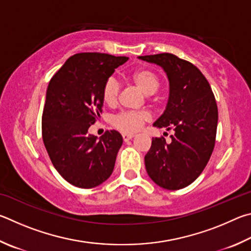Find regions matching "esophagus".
<instances>
[{
  "label": "esophagus",
  "mask_w": 251,
  "mask_h": 251,
  "mask_svg": "<svg viewBox=\"0 0 251 251\" xmlns=\"http://www.w3.org/2000/svg\"><path fill=\"white\" fill-rule=\"evenodd\" d=\"M133 137H134V134H129V133H123L122 134L123 141H125V142H128L129 140H131Z\"/></svg>",
  "instance_id": "esophagus-1"
}]
</instances>
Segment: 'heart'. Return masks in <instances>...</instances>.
<instances>
[{
	"instance_id": "1",
	"label": "heart",
	"mask_w": 251,
	"mask_h": 251,
	"mask_svg": "<svg viewBox=\"0 0 251 251\" xmlns=\"http://www.w3.org/2000/svg\"><path fill=\"white\" fill-rule=\"evenodd\" d=\"M132 80L144 95L155 94L160 87L156 75L149 69H140L132 75ZM119 82L116 78L110 77L102 89V99L107 104H113L119 94ZM149 120L146 112H121L112 118V125L125 133H134Z\"/></svg>"
}]
</instances>
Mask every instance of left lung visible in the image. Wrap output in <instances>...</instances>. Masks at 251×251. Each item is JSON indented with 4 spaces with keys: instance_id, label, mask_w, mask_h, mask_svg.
Returning <instances> with one entry per match:
<instances>
[{
    "instance_id": "obj_1",
    "label": "left lung",
    "mask_w": 251,
    "mask_h": 251,
    "mask_svg": "<svg viewBox=\"0 0 251 251\" xmlns=\"http://www.w3.org/2000/svg\"><path fill=\"white\" fill-rule=\"evenodd\" d=\"M155 64L169 79V100L156 128L172 129V141L153 138L144 156L149 176L165 190L190 185L203 172L212 155L216 139L218 110L207 79L190 61L169 52L139 56Z\"/></svg>"
}]
</instances>
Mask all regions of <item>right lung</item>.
Here are the masks:
<instances>
[{
  "mask_svg": "<svg viewBox=\"0 0 251 251\" xmlns=\"http://www.w3.org/2000/svg\"><path fill=\"white\" fill-rule=\"evenodd\" d=\"M128 57L80 52L65 61L48 83L43 141L52 165L74 186L92 188L113 172L123 139L116 130L98 140L88 133L102 111V89Z\"/></svg>",
  "mask_w": 251,
  "mask_h": 251,
  "instance_id": "right-lung-1",
  "label": "right lung"
}]
</instances>
